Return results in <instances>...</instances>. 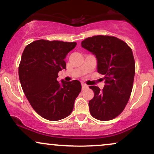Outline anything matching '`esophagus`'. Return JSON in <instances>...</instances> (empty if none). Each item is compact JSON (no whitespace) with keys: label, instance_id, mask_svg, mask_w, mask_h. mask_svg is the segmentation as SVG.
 Segmentation results:
<instances>
[{"label":"esophagus","instance_id":"1","mask_svg":"<svg viewBox=\"0 0 154 154\" xmlns=\"http://www.w3.org/2000/svg\"><path fill=\"white\" fill-rule=\"evenodd\" d=\"M88 88V87L87 85H85V83H82V91H84V90L87 89Z\"/></svg>","mask_w":154,"mask_h":154}]
</instances>
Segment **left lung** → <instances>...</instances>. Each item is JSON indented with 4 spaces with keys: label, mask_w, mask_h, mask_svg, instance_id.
<instances>
[{
    "label": "left lung",
    "mask_w": 154,
    "mask_h": 154,
    "mask_svg": "<svg viewBox=\"0 0 154 154\" xmlns=\"http://www.w3.org/2000/svg\"><path fill=\"white\" fill-rule=\"evenodd\" d=\"M81 45L95 55L98 72L105 80L103 90L90 86L94 92L89 101L91 114L100 121L114 119L122 112L131 95L135 72L132 49L123 40L108 35L88 38Z\"/></svg>",
    "instance_id": "1"
}]
</instances>
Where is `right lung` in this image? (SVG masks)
Listing matches in <instances>:
<instances>
[{
	"mask_svg": "<svg viewBox=\"0 0 154 154\" xmlns=\"http://www.w3.org/2000/svg\"><path fill=\"white\" fill-rule=\"evenodd\" d=\"M75 42L38 40L27 45L22 53L19 77L29 103L40 116L50 121L66 118L72 113L80 93L78 80L61 83L58 73L66 69L64 59Z\"/></svg>",
	"mask_w": 154,
	"mask_h": 154,
	"instance_id": "right-lung-1",
	"label": "right lung"
}]
</instances>
